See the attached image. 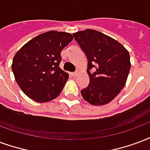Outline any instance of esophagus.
Wrapping results in <instances>:
<instances>
[{"mask_svg":"<svg viewBox=\"0 0 150 150\" xmlns=\"http://www.w3.org/2000/svg\"><path fill=\"white\" fill-rule=\"evenodd\" d=\"M79 73V70H77V71H75V72H73V73H71V75H73V76H76V75H78Z\"/></svg>","mask_w":150,"mask_h":150,"instance_id":"34e87169","label":"esophagus"}]
</instances>
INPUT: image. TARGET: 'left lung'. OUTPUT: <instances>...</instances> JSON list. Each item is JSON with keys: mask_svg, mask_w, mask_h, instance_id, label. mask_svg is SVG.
<instances>
[{"mask_svg": "<svg viewBox=\"0 0 150 150\" xmlns=\"http://www.w3.org/2000/svg\"><path fill=\"white\" fill-rule=\"evenodd\" d=\"M75 41L86 54L90 83L81 90L84 100L95 106L109 103L125 86L130 70V59L122 45L96 30L73 33ZM94 68V72L91 70Z\"/></svg>", "mask_w": 150, "mask_h": 150, "instance_id": "1", "label": "left lung"}]
</instances>
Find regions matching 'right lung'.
Listing matches in <instances>:
<instances>
[{
    "instance_id": "right-lung-1",
    "label": "right lung",
    "mask_w": 150,
    "mask_h": 150,
    "mask_svg": "<svg viewBox=\"0 0 150 150\" xmlns=\"http://www.w3.org/2000/svg\"><path fill=\"white\" fill-rule=\"evenodd\" d=\"M72 40L70 33L50 31L35 36L16 52L12 70L28 97L45 103L59 95L69 78L59 67L61 52Z\"/></svg>"
}]
</instances>
